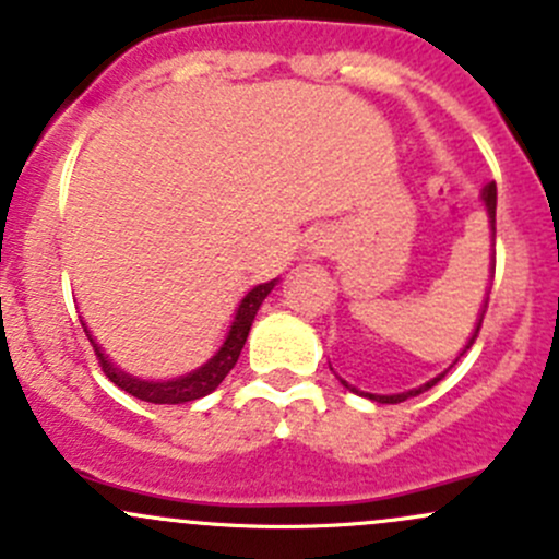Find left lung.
<instances>
[{
    "label": "left lung",
    "mask_w": 559,
    "mask_h": 559,
    "mask_svg": "<svg viewBox=\"0 0 559 559\" xmlns=\"http://www.w3.org/2000/svg\"><path fill=\"white\" fill-rule=\"evenodd\" d=\"M481 201H485V205H487V216H490V225H492V230H496V185H487V187H485V192H481ZM485 310H487V299H485V305H481V316H479V321H477V329H474L472 340H468V343H466V348H463V354H466V350L474 345V340L479 337V329H481V319H485ZM463 354H461V356H463ZM442 378H444V374H439V378H433L431 383L415 388V391L396 393V396H374V393H361V396H369V399H372V402H380V404H399V402H407L409 396H418V393L428 391V388L437 385ZM340 383H343L345 388H350L348 383H345V380H340ZM350 391H356V388H350ZM356 393H358V391H356Z\"/></svg>",
    "instance_id": "left-lung-1"
}]
</instances>
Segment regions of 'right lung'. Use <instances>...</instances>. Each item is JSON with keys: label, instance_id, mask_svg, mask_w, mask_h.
<instances>
[{"label": "right lung", "instance_id": "1", "mask_svg": "<svg viewBox=\"0 0 559 559\" xmlns=\"http://www.w3.org/2000/svg\"><path fill=\"white\" fill-rule=\"evenodd\" d=\"M273 286H275V281H270V284H260V286H254V289H251L243 299H240L238 313H235V321H233L230 332H227V340H225V345L219 348V354L211 358L209 364H203L201 369H195V372L185 374V378L168 380V383H152V380H139V378H131V374H122L120 369L111 367L109 358L102 354V348H98L96 343H93V337L87 334V329H85V334H87V340H91L93 348H96L98 367L104 369V374H107L111 383H115L117 388H122L126 393L141 399V402H152V404L195 402V399H201V396H205V393L214 391V388L219 385L227 374H230L235 361H238L240 350H243L246 337H249L251 321H254L262 299L273 292Z\"/></svg>", "mask_w": 559, "mask_h": 559}]
</instances>
